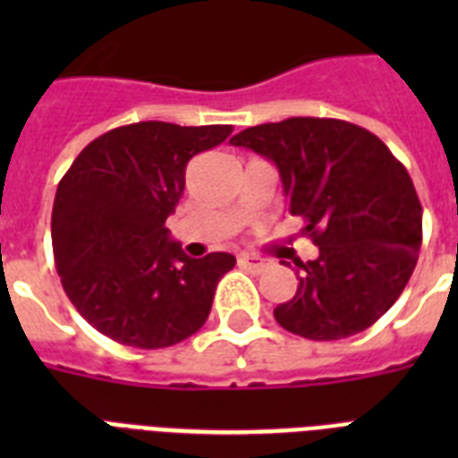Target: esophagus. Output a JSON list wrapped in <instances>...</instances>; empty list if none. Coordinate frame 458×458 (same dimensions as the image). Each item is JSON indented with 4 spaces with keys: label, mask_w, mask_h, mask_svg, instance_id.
<instances>
[{
    "label": "esophagus",
    "mask_w": 458,
    "mask_h": 458,
    "mask_svg": "<svg viewBox=\"0 0 458 458\" xmlns=\"http://www.w3.org/2000/svg\"><path fill=\"white\" fill-rule=\"evenodd\" d=\"M240 266H242L244 271H250V273H264L266 268H268V261L257 257H240Z\"/></svg>",
    "instance_id": "obj_1"
}]
</instances>
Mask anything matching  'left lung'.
<instances>
[{"label": "left lung", "mask_w": 458, "mask_h": 458, "mask_svg": "<svg viewBox=\"0 0 458 458\" xmlns=\"http://www.w3.org/2000/svg\"><path fill=\"white\" fill-rule=\"evenodd\" d=\"M278 165L290 214L318 259L276 320L306 340H342L370 327L404 293L419 261L423 208L404 164L383 140L340 118H285L237 132Z\"/></svg>", "instance_id": "obj_1"}]
</instances>
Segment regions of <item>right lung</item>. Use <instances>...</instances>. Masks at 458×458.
Returning a JSON list of instances; mask_svg holds the SVG:
<instances>
[{"label": "right lung", "mask_w": 458, "mask_h": 458, "mask_svg": "<svg viewBox=\"0 0 458 458\" xmlns=\"http://www.w3.org/2000/svg\"><path fill=\"white\" fill-rule=\"evenodd\" d=\"M230 132L233 125H121L92 140L61 178L52 208L61 285L82 318L114 342L171 347L207 323L235 257H185L168 240L165 218L182 197L190 158Z\"/></svg>", "instance_id": "1"}]
</instances>
